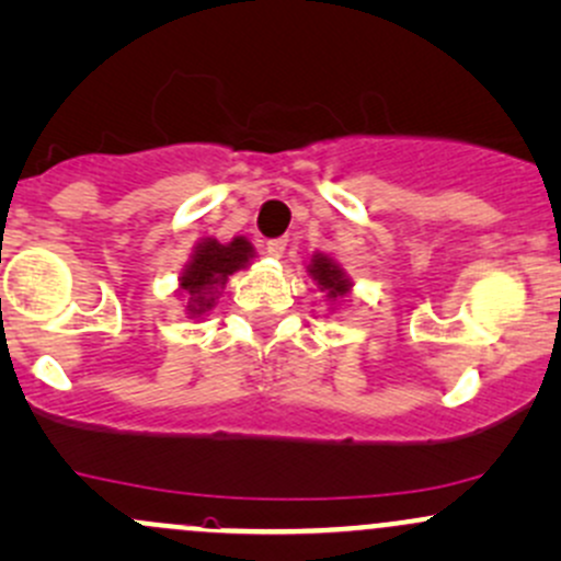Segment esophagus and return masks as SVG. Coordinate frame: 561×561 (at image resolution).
Returning <instances> with one entry per match:
<instances>
[{"mask_svg": "<svg viewBox=\"0 0 561 561\" xmlns=\"http://www.w3.org/2000/svg\"><path fill=\"white\" fill-rule=\"evenodd\" d=\"M287 242H290V239H287V237L268 239V242H266V252H268L271 257H282V255H285V250H287Z\"/></svg>", "mask_w": 561, "mask_h": 561, "instance_id": "34e87169", "label": "esophagus"}]
</instances>
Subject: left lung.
I'll return each mask as SVG.
<instances>
[{"mask_svg":"<svg viewBox=\"0 0 561 561\" xmlns=\"http://www.w3.org/2000/svg\"><path fill=\"white\" fill-rule=\"evenodd\" d=\"M311 276L328 290V298H341L348 293V279L343 271L335 266V261L328 255H317L311 263Z\"/></svg>","mask_w":561,"mask_h":561,"instance_id":"8db88e82","label":"left lung"}]
</instances>
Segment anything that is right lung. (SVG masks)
Instances as JSON below:
<instances>
[{
    "instance_id": "1",
    "label": "right lung",
    "mask_w": 561,
    "mask_h": 561,
    "mask_svg": "<svg viewBox=\"0 0 561 561\" xmlns=\"http://www.w3.org/2000/svg\"><path fill=\"white\" fill-rule=\"evenodd\" d=\"M250 257L252 248L248 239L237 237L229 244L205 239L181 276V287L188 293V311L202 313L210 309L215 304V298H210L213 287L226 285L233 271L242 268Z\"/></svg>"
}]
</instances>
